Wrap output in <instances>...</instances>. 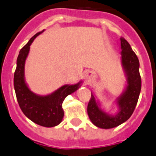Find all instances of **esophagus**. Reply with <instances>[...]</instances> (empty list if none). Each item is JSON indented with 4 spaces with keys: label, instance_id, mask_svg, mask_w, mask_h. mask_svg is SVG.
Masks as SVG:
<instances>
[{
    "label": "esophagus",
    "instance_id": "obj_1",
    "mask_svg": "<svg viewBox=\"0 0 156 156\" xmlns=\"http://www.w3.org/2000/svg\"><path fill=\"white\" fill-rule=\"evenodd\" d=\"M91 77H92V73L90 72V71L87 72L86 75H85V78H86V79H90V78H91Z\"/></svg>",
    "mask_w": 156,
    "mask_h": 156
}]
</instances>
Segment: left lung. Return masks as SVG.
Masks as SVG:
<instances>
[{"instance_id":"1","label":"left lung","mask_w":156,"mask_h":156,"mask_svg":"<svg viewBox=\"0 0 156 156\" xmlns=\"http://www.w3.org/2000/svg\"><path fill=\"white\" fill-rule=\"evenodd\" d=\"M120 41L122 62L127 76L128 85L125 92L119 98V113L115 116H110L101 111L92 94L88 104L87 111L90 120L94 126L101 129L115 128L131 117L137 105L142 88L139 58L124 37H121Z\"/></svg>"}]
</instances>
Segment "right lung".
Segmentation results:
<instances>
[{"mask_svg":"<svg viewBox=\"0 0 156 156\" xmlns=\"http://www.w3.org/2000/svg\"><path fill=\"white\" fill-rule=\"evenodd\" d=\"M43 31L34 34L19 52L14 75V86L17 102L23 113L39 126L54 127L58 126L64 117L63 101L68 94L79 88L80 83L74 85H64L51 94L46 96L37 95L27 88L24 77V63L30 50V45Z\"/></svg>","mask_w":156,"mask_h":156,"instance_id":"obj_1","label":"right lung"}]
</instances>
